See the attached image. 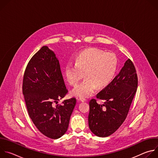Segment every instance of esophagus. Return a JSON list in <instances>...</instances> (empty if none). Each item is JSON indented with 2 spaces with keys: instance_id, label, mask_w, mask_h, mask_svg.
<instances>
[{
  "instance_id": "34e87169",
  "label": "esophagus",
  "mask_w": 158,
  "mask_h": 158,
  "mask_svg": "<svg viewBox=\"0 0 158 158\" xmlns=\"http://www.w3.org/2000/svg\"><path fill=\"white\" fill-rule=\"evenodd\" d=\"M79 100L81 102H85V101H86V99H84V98H80L79 99Z\"/></svg>"
}]
</instances>
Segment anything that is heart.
<instances>
[{"instance_id": "heart-1", "label": "heart", "mask_w": 158, "mask_h": 158, "mask_svg": "<svg viewBox=\"0 0 158 158\" xmlns=\"http://www.w3.org/2000/svg\"><path fill=\"white\" fill-rule=\"evenodd\" d=\"M118 60L111 52L91 48L82 51L76 57V63H67L65 76L69 83L77 85L72 91L74 96L87 98L93 94L97 87L103 88L109 85L117 72Z\"/></svg>"}]
</instances>
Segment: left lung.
Returning <instances> with one entry per match:
<instances>
[{
  "mask_svg": "<svg viewBox=\"0 0 158 158\" xmlns=\"http://www.w3.org/2000/svg\"><path fill=\"white\" fill-rule=\"evenodd\" d=\"M138 76L133 62L128 59L119 73L89 101V126L97 136L107 137L125 121L137 91ZM98 100H104L102 105Z\"/></svg>",
  "mask_w": 158,
  "mask_h": 158,
  "instance_id": "8db88e82",
  "label": "left lung"
}]
</instances>
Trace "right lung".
Here are the masks:
<instances>
[{
	"mask_svg": "<svg viewBox=\"0 0 158 158\" xmlns=\"http://www.w3.org/2000/svg\"><path fill=\"white\" fill-rule=\"evenodd\" d=\"M67 93L59 60L51 50L43 46L27 65L22 93L33 123L51 139L60 138L68 128L76 99L64 100L54 106Z\"/></svg>",
	"mask_w": 158,
	"mask_h": 158,
	"instance_id": "1",
	"label": "right lung"
}]
</instances>
